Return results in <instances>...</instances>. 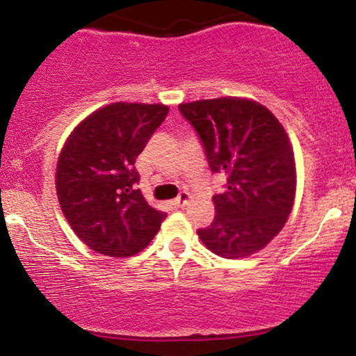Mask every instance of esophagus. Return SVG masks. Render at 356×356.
Here are the masks:
<instances>
[{
	"label": "esophagus",
	"instance_id": "obj_1",
	"mask_svg": "<svg viewBox=\"0 0 356 356\" xmlns=\"http://www.w3.org/2000/svg\"><path fill=\"white\" fill-rule=\"evenodd\" d=\"M188 201H189V193L188 191H182L181 195H179L177 198H175L174 203L177 204V207H184V204L188 203Z\"/></svg>",
	"mask_w": 356,
	"mask_h": 356
}]
</instances>
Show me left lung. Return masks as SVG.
<instances>
[{
    "label": "left lung",
    "instance_id": "left-lung-1",
    "mask_svg": "<svg viewBox=\"0 0 356 356\" xmlns=\"http://www.w3.org/2000/svg\"><path fill=\"white\" fill-rule=\"evenodd\" d=\"M198 132L210 170L227 177L213 196L215 218L198 229L203 245L224 258L264 250L281 232L296 195V165L288 134L270 110L245 98L179 105Z\"/></svg>",
    "mask_w": 356,
    "mask_h": 356
}]
</instances>
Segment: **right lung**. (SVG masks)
Segmentation results:
<instances>
[{
    "mask_svg": "<svg viewBox=\"0 0 356 356\" xmlns=\"http://www.w3.org/2000/svg\"><path fill=\"white\" fill-rule=\"evenodd\" d=\"M168 113L165 105L111 103L72 131L56 163V195L77 238L105 257L139 253L167 213L149 207L134 163Z\"/></svg>",
    "mask_w": 356,
    "mask_h": 356,
    "instance_id": "add662e5",
    "label": "right lung"
}]
</instances>
